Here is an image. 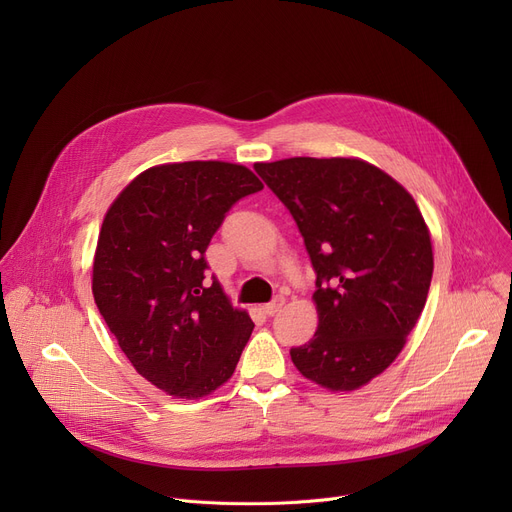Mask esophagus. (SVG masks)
<instances>
[{
    "mask_svg": "<svg viewBox=\"0 0 512 512\" xmlns=\"http://www.w3.org/2000/svg\"><path fill=\"white\" fill-rule=\"evenodd\" d=\"M284 303H286V299L282 297V294H276L270 303L263 305V311H265V315H276L284 307Z\"/></svg>",
    "mask_w": 512,
    "mask_h": 512,
    "instance_id": "1",
    "label": "esophagus"
}]
</instances>
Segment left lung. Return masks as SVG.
<instances>
[{
    "label": "left lung",
    "instance_id": "8db88e82",
    "mask_svg": "<svg viewBox=\"0 0 512 512\" xmlns=\"http://www.w3.org/2000/svg\"><path fill=\"white\" fill-rule=\"evenodd\" d=\"M297 222L315 270L319 324L290 357L307 380L357 390L402 351L434 274L432 238L415 199L355 157L255 164Z\"/></svg>",
    "mask_w": 512,
    "mask_h": 512
}]
</instances>
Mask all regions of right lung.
Masks as SVG:
<instances>
[{"mask_svg":"<svg viewBox=\"0 0 512 512\" xmlns=\"http://www.w3.org/2000/svg\"><path fill=\"white\" fill-rule=\"evenodd\" d=\"M261 180L228 161L145 170L107 209L93 297L122 353L147 382L195 400L232 378L255 324L205 276V251L230 207Z\"/></svg>","mask_w":512,"mask_h":512,"instance_id":"1","label":"right lung"}]
</instances>
